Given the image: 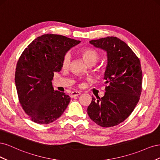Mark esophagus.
I'll return each mask as SVG.
<instances>
[{
  "label": "esophagus",
  "instance_id": "1",
  "mask_svg": "<svg viewBox=\"0 0 160 160\" xmlns=\"http://www.w3.org/2000/svg\"><path fill=\"white\" fill-rule=\"evenodd\" d=\"M81 95V92L79 91H72L71 94V98H75L76 96H79Z\"/></svg>",
  "mask_w": 160,
  "mask_h": 160
}]
</instances>
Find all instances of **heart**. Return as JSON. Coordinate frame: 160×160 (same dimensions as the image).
Here are the masks:
<instances>
[{"label":"heart","instance_id":"b5f03b06","mask_svg":"<svg viewBox=\"0 0 160 160\" xmlns=\"http://www.w3.org/2000/svg\"><path fill=\"white\" fill-rule=\"evenodd\" d=\"M80 54L84 61L88 65H94L98 61V53L92 49H85L80 51ZM71 61V55L69 53H66L62 57V67L63 69L68 68Z\"/></svg>","mask_w":160,"mask_h":160}]
</instances>
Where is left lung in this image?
Instances as JSON below:
<instances>
[{
  "mask_svg": "<svg viewBox=\"0 0 160 160\" xmlns=\"http://www.w3.org/2000/svg\"><path fill=\"white\" fill-rule=\"evenodd\" d=\"M107 53L104 73L105 93L101 98L92 97L88 113L103 128L117 125L126 119L138 103L142 92V71L139 59L131 48L115 37L89 41Z\"/></svg>",
  "mask_w": 160,
  "mask_h": 160,
  "instance_id": "1",
  "label": "left lung"
}]
</instances>
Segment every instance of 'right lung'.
<instances>
[{"label":"right lung","mask_w":160,"mask_h":160,"mask_svg":"<svg viewBox=\"0 0 160 160\" xmlns=\"http://www.w3.org/2000/svg\"><path fill=\"white\" fill-rule=\"evenodd\" d=\"M80 41L55 34L37 37L24 50L17 62L15 85L19 101L34 122L49 124L60 118L71 98L54 90L55 72L62 69L65 54Z\"/></svg>","instance_id":"obj_1"}]
</instances>
